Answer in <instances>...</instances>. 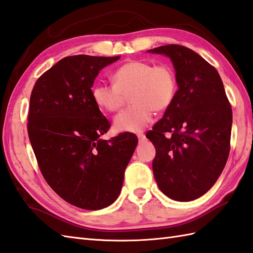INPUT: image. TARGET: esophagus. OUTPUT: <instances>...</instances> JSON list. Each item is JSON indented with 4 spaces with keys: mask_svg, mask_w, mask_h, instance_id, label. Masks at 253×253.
Instances as JSON below:
<instances>
[{
    "mask_svg": "<svg viewBox=\"0 0 253 253\" xmlns=\"http://www.w3.org/2000/svg\"><path fill=\"white\" fill-rule=\"evenodd\" d=\"M137 137H138L139 142H143L144 140H146V135H144V133H138Z\"/></svg>",
    "mask_w": 253,
    "mask_h": 253,
    "instance_id": "1",
    "label": "esophagus"
}]
</instances>
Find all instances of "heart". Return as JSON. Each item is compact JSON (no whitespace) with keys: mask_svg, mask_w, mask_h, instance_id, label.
<instances>
[{"mask_svg":"<svg viewBox=\"0 0 253 253\" xmlns=\"http://www.w3.org/2000/svg\"><path fill=\"white\" fill-rule=\"evenodd\" d=\"M113 84L96 83L91 89L92 100L99 109L116 112L130 92L132 103L121 112L113 126L118 132H140L151 122L153 111L162 113L173 104L177 93L174 69L166 64L141 60L129 61L115 69Z\"/></svg>","mask_w":253,"mask_h":253,"instance_id":"b5f03b06","label":"heart"}]
</instances>
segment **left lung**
<instances>
[{"label":"left lung","mask_w":253,"mask_h":253,"mask_svg":"<svg viewBox=\"0 0 253 253\" xmlns=\"http://www.w3.org/2000/svg\"><path fill=\"white\" fill-rule=\"evenodd\" d=\"M173 63L178 90L173 104L147 138L155 147L154 178L165 196L191 201L210 190L230 150L233 112L217 71L178 44L149 50Z\"/></svg>","instance_id":"obj_1"}]
</instances>
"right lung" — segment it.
Wrapping results in <instances>:
<instances>
[{"instance_id":"obj_1","label":"right lung","mask_w":253,"mask_h":253,"mask_svg":"<svg viewBox=\"0 0 253 253\" xmlns=\"http://www.w3.org/2000/svg\"><path fill=\"white\" fill-rule=\"evenodd\" d=\"M120 56H67L42 74L30 95L28 136L38 165L58 196L84 210L111 206L137 147L129 132L100 137L111 124L92 100L102 68Z\"/></svg>"}]
</instances>
